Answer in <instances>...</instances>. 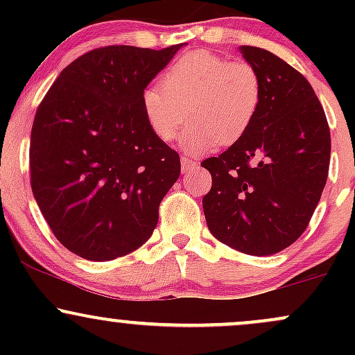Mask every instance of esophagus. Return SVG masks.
I'll use <instances>...</instances> for the list:
<instances>
[{
  "label": "esophagus",
  "instance_id": "esophagus-1",
  "mask_svg": "<svg viewBox=\"0 0 355 355\" xmlns=\"http://www.w3.org/2000/svg\"><path fill=\"white\" fill-rule=\"evenodd\" d=\"M182 173H190V172H193L195 168H197V162H193V160H190V158H187V157H182Z\"/></svg>",
  "mask_w": 355,
  "mask_h": 355
}]
</instances>
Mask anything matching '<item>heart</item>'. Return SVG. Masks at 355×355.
I'll use <instances>...</instances> for the list:
<instances>
[{"instance_id": "1", "label": "heart", "mask_w": 355, "mask_h": 355, "mask_svg": "<svg viewBox=\"0 0 355 355\" xmlns=\"http://www.w3.org/2000/svg\"><path fill=\"white\" fill-rule=\"evenodd\" d=\"M263 100L260 73L247 61H230L197 50L182 55L162 73L158 87H146L140 107L150 132L172 141L191 120L183 150L202 155L242 140L259 116Z\"/></svg>"}]
</instances>
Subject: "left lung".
Masks as SVG:
<instances>
[{
  "instance_id": "obj_1",
  "label": "left lung",
  "mask_w": 355,
  "mask_h": 355,
  "mask_svg": "<svg viewBox=\"0 0 355 355\" xmlns=\"http://www.w3.org/2000/svg\"><path fill=\"white\" fill-rule=\"evenodd\" d=\"M260 73L263 100L247 135L202 162L211 175L203 214L215 239L248 255H272L307 229L329 175L331 130L302 73L274 53L240 48Z\"/></svg>"
}]
</instances>
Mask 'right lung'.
I'll return each instance as SVG.
<instances>
[{
	"instance_id": "add662e5",
	"label": "right lung",
	"mask_w": 355,
	"mask_h": 355,
	"mask_svg": "<svg viewBox=\"0 0 355 355\" xmlns=\"http://www.w3.org/2000/svg\"><path fill=\"white\" fill-rule=\"evenodd\" d=\"M183 44H112L71 61L36 110L31 190L58 242L105 262L152 237L180 157L150 132L140 98Z\"/></svg>"
}]
</instances>
